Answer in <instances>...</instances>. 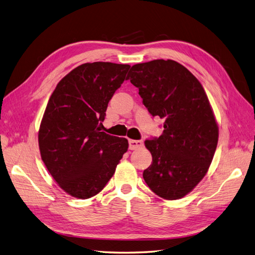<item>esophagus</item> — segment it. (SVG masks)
Masks as SVG:
<instances>
[{
  "label": "esophagus",
  "mask_w": 255,
  "mask_h": 255,
  "mask_svg": "<svg viewBox=\"0 0 255 255\" xmlns=\"http://www.w3.org/2000/svg\"><path fill=\"white\" fill-rule=\"evenodd\" d=\"M143 145V141L142 140H133V139H129L128 140V148L129 150H136L138 148H140V146Z\"/></svg>",
  "instance_id": "esophagus-1"
}]
</instances>
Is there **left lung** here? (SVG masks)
<instances>
[{
	"label": "left lung",
	"mask_w": 255,
	"mask_h": 255,
	"mask_svg": "<svg viewBox=\"0 0 255 255\" xmlns=\"http://www.w3.org/2000/svg\"><path fill=\"white\" fill-rule=\"evenodd\" d=\"M128 80L153 117L165 121L163 134L144 141L152 164L143 179L158 197L181 199L203 179L217 148L219 129L210 101L196 76L171 59L134 65Z\"/></svg>",
	"instance_id": "1"
}]
</instances>
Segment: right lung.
I'll list each match as a JSON object with an SVG mask.
<instances>
[{
	"instance_id": "right-lung-1",
	"label": "right lung",
	"mask_w": 255,
	"mask_h": 255,
	"mask_svg": "<svg viewBox=\"0 0 255 255\" xmlns=\"http://www.w3.org/2000/svg\"><path fill=\"white\" fill-rule=\"evenodd\" d=\"M129 67L83 64L60 80L49 99L38 133L41 159L58 186L74 198L99 194L128 151L127 138L111 136L101 128Z\"/></svg>"
}]
</instances>
